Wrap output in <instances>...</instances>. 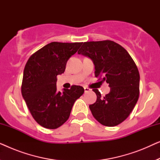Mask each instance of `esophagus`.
<instances>
[{"label": "esophagus", "instance_id": "esophagus-1", "mask_svg": "<svg viewBox=\"0 0 160 160\" xmlns=\"http://www.w3.org/2000/svg\"><path fill=\"white\" fill-rule=\"evenodd\" d=\"M84 92H87L91 91V89H89V88H88V87H84Z\"/></svg>", "mask_w": 160, "mask_h": 160}]
</instances>
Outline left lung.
<instances>
[{
	"label": "left lung",
	"instance_id": "obj_1",
	"mask_svg": "<svg viewBox=\"0 0 160 160\" xmlns=\"http://www.w3.org/2000/svg\"><path fill=\"white\" fill-rule=\"evenodd\" d=\"M78 54L92 60L95 77L110 87V92L104 97L98 89H92L97 95L96 102L89 105L93 117L104 126L122 123L139 98L140 74L134 60L121 45L109 40L84 42Z\"/></svg>",
	"mask_w": 160,
	"mask_h": 160
}]
</instances>
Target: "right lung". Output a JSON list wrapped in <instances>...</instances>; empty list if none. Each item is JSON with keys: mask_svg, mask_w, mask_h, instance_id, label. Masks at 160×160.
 <instances>
[{"mask_svg": "<svg viewBox=\"0 0 160 160\" xmlns=\"http://www.w3.org/2000/svg\"><path fill=\"white\" fill-rule=\"evenodd\" d=\"M82 42H52L32 54L26 63L22 95L32 117L41 126L56 129L68 119L74 102L84 93L82 87L57 90V76L64 73L68 59Z\"/></svg>", "mask_w": 160, "mask_h": 160, "instance_id": "obj_1", "label": "right lung"}]
</instances>
